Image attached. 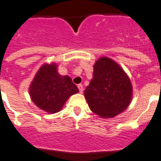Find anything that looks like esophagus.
Here are the masks:
<instances>
[{
  "label": "esophagus",
  "mask_w": 161,
  "mask_h": 161,
  "mask_svg": "<svg viewBox=\"0 0 161 161\" xmlns=\"http://www.w3.org/2000/svg\"><path fill=\"white\" fill-rule=\"evenodd\" d=\"M78 89H79V92H80V94H83V85H82V84H78Z\"/></svg>",
  "instance_id": "34e87169"
}]
</instances>
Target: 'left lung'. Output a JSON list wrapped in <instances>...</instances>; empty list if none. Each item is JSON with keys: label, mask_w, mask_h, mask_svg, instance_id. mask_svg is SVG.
I'll use <instances>...</instances> for the list:
<instances>
[{"label": "left lung", "mask_w": 161, "mask_h": 161, "mask_svg": "<svg viewBox=\"0 0 161 161\" xmlns=\"http://www.w3.org/2000/svg\"><path fill=\"white\" fill-rule=\"evenodd\" d=\"M84 97L93 112L102 118H112L130 105L132 83L116 61L103 56L94 63L93 78Z\"/></svg>", "instance_id": "8db88e82"}]
</instances>
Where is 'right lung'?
<instances>
[{"label":"right lung","mask_w":161,"mask_h":161,"mask_svg":"<svg viewBox=\"0 0 161 161\" xmlns=\"http://www.w3.org/2000/svg\"><path fill=\"white\" fill-rule=\"evenodd\" d=\"M78 93V87L69 76H61L56 63L44 64L37 72L29 86L33 102L48 113L61 110L71 95Z\"/></svg>","instance_id":"right-lung-1"}]
</instances>
